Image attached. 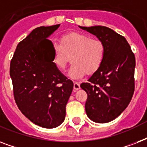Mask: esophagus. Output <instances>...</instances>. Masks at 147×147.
Listing matches in <instances>:
<instances>
[{"label":"esophagus","instance_id":"34e87169","mask_svg":"<svg viewBox=\"0 0 147 147\" xmlns=\"http://www.w3.org/2000/svg\"><path fill=\"white\" fill-rule=\"evenodd\" d=\"M73 88H74V92H76V91H78V90L80 89V85H79V83L74 82Z\"/></svg>","mask_w":147,"mask_h":147}]
</instances>
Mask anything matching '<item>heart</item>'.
Listing matches in <instances>:
<instances>
[{
	"mask_svg": "<svg viewBox=\"0 0 147 147\" xmlns=\"http://www.w3.org/2000/svg\"><path fill=\"white\" fill-rule=\"evenodd\" d=\"M52 49L53 64L60 70H64L71 56L72 65L68 76L75 80L82 78L86 71H96L105 56L102 42L78 33L64 35L61 38V44L53 42Z\"/></svg>",
	"mask_w": 147,
	"mask_h": 147,
	"instance_id": "b5f03b06",
	"label": "heart"
}]
</instances>
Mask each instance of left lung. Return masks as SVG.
I'll list each match as a JSON object with an SVG mask.
<instances>
[{
  "instance_id": "left-lung-1",
  "label": "left lung",
  "mask_w": 147,
  "mask_h": 147,
  "mask_svg": "<svg viewBox=\"0 0 147 147\" xmlns=\"http://www.w3.org/2000/svg\"><path fill=\"white\" fill-rule=\"evenodd\" d=\"M94 35L105 47L99 69L81 88L87 92L85 111L96 123H107L127 108L134 92V54L125 38L101 26H80Z\"/></svg>"
}]
</instances>
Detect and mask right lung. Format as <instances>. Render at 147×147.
<instances>
[{
    "mask_svg": "<svg viewBox=\"0 0 147 147\" xmlns=\"http://www.w3.org/2000/svg\"><path fill=\"white\" fill-rule=\"evenodd\" d=\"M60 24L34 29L19 42L10 62V76L17 107L24 116L44 128L64 121L73 82L53 62L48 38Z\"/></svg>",
    "mask_w": 147,
    "mask_h": 147,
    "instance_id": "obj_1",
    "label": "right lung"
}]
</instances>
